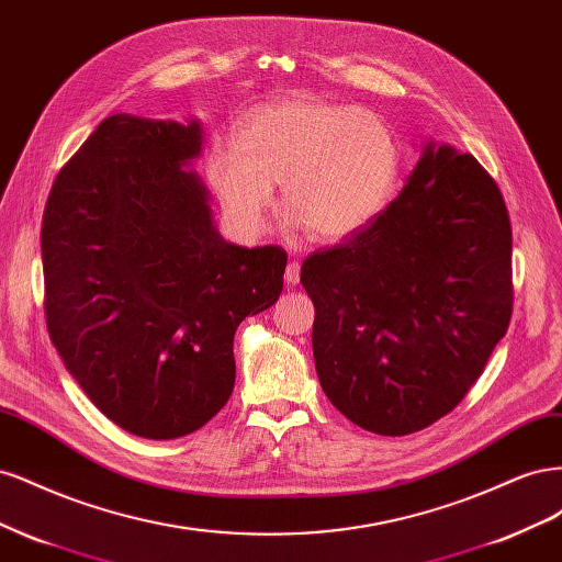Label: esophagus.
I'll list each match as a JSON object with an SVG mask.
<instances>
[{"label": "esophagus", "mask_w": 562, "mask_h": 562, "mask_svg": "<svg viewBox=\"0 0 562 562\" xmlns=\"http://www.w3.org/2000/svg\"><path fill=\"white\" fill-rule=\"evenodd\" d=\"M283 279H285V283H288V285H295V283H300V262H288Z\"/></svg>", "instance_id": "esophagus-1"}]
</instances>
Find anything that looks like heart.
<instances>
[{
	"label": "heart",
	"instance_id": "obj_1",
	"mask_svg": "<svg viewBox=\"0 0 562 562\" xmlns=\"http://www.w3.org/2000/svg\"><path fill=\"white\" fill-rule=\"evenodd\" d=\"M401 143L378 112L295 95L246 116L239 138L217 135L206 173L232 223L262 229L281 182V203L310 236L337 241L370 225L396 190Z\"/></svg>",
	"mask_w": 562,
	"mask_h": 562
}]
</instances>
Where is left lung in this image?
I'll list each match as a JSON object with an SVG mask.
<instances>
[{"label": "left lung", "instance_id": "left-lung-1", "mask_svg": "<svg viewBox=\"0 0 562 562\" xmlns=\"http://www.w3.org/2000/svg\"><path fill=\"white\" fill-rule=\"evenodd\" d=\"M314 363L361 429L405 436L467 396L514 310L512 223L471 155L427 143L403 192L302 262Z\"/></svg>", "mask_w": 562, "mask_h": 562}]
</instances>
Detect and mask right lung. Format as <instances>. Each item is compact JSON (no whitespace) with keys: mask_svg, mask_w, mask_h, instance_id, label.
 <instances>
[{"mask_svg":"<svg viewBox=\"0 0 562 562\" xmlns=\"http://www.w3.org/2000/svg\"><path fill=\"white\" fill-rule=\"evenodd\" d=\"M199 122L112 114L50 187L42 220L48 337L128 434L201 429L234 389V333L283 291L285 250L227 244L187 168Z\"/></svg>","mask_w":562,"mask_h":562,"instance_id":"obj_1","label":"right lung"}]
</instances>
